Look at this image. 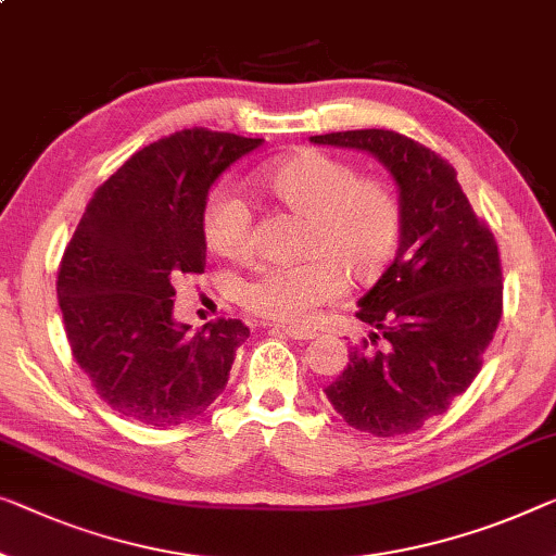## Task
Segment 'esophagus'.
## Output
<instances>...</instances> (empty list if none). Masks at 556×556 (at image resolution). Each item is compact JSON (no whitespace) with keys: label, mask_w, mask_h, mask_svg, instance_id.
Returning <instances> with one entry per match:
<instances>
[{"label":"esophagus","mask_w":556,"mask_h":556,"mask_svg":"<svg viewBox=\"0 0 556 556\" xmlns=\"http://www.w3.org/2000/svg\"><path fill=\"white\" fill-rule=\"evenodd\" d=\"M271 331H281V334H287L289 339H300V342H306V339H314L317 337V331L312 329H296V327H281V325H267Z\"/></svg>","instance_id":"1"}]
</instances>
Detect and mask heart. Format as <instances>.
<instances>
[{
    "mask_svg": "<svg viewBox=\"0 0 556 556\" xmlns=\"http://www.w3.org/2000/svg\"><path fill=\"white\" fill-rule=\"evenodd\" d=\"M254 189L302 217L304 260L267 264L239 289V302L256 317L304 325L321 304L354 281L379 277L392 260L402 229L400 197L384 179L325 152H300L252 174ZM206 250L229 262L252 254V212L227 187H214L202 206Z\"/></svg>",
    "mask_w": 556,
    "mask_h": 556,
    "instance_id": "b5f03b06",
    "label": "heart"
}]
</instances>
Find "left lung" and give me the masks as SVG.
Listing matches in <instances>:
<instances>
[{
	"label": "left lung",
	"mask_w": 556,
	"mask_h": 556,
	"mask_svg": "<svg viewBox=\"0 0 556 556\" xmlns=\"http://www.w3.org/2000/svg\"><path fill=\"white\" fill-rule=\"evenodd\" d=\"M364 149L400 185L402 239L359 300L371 327L325 392L346 425L375 437L412 434L475 382L502 319V260L457 172L432 149L389 129L312 137Z\"/></svg>",
	"instance_id": "obj_1"
}]
</instances>
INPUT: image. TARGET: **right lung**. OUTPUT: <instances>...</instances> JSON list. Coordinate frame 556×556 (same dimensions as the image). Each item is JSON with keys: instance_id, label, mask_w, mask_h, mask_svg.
Masks as SVG:
<instances>
[{"instance_id": "obj_1", "label": "right lung", "mask_w": 556, "mask_h": 556, "mask_svg": "<svg viewBox=\"0 0 556 556\" xmlns=\"http://www.w3.org/2000/svg\"><path fill=\"white\" fill-rule=\"evenodd\" d=\"M264 139L181 129L139 149L94 189L56 271L72 357L122 417L167 429L225 392L239 319L192 334L172 319L174 281L202 275V206L214 179Z\"/></svg>"}]
</instances>
